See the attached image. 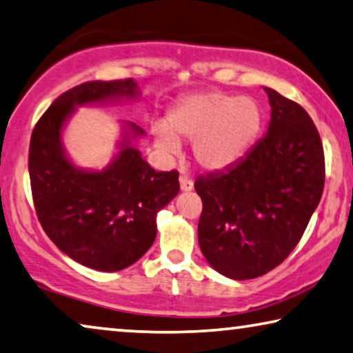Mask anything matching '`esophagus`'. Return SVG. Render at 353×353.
Wrapping results in <instances>:
<instances>
[{"label":"esophagus","mask_w":353,"mask_h":353,"mask_svg":"<svg viewBox=\"0 0 353 353\" xmlns=\"http://www.w3.org/2000/svg\"><path fill=\"white\" fill-rule=\"evenodd\" d=\"M179 182H181V190L182 192H192L193 190V182L187 176H181Z\"/></svg>","instance_id":"1"}]
</instances>
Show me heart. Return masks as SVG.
<instances>
[{
	"label": "heart",
	"mask_w": 353,
	"mask_h": 353,
	"mask_svg": "<svg viewBox=\"0 0 353 353\" xmlns=\"http://www.w3.org/2000/svg\"><path fill=\"white\" fill-rule=\"evenodd\" d=\"M261 122L254 98L204 92L181 99L168 114V125H155L154 138L166 155L179 154L181 139L192 141L193 159L203 170L223 171L244 159Z\"/></svg>",
	"instance_id": "1"
}]
</instances>
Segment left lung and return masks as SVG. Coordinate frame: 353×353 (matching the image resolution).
<instances>
[{"mask_svg": "<svg viewBox=\"0 0 353 353\" xmlns=\"http://www.w3.org/2000/svg\"><path fill=\"white\" fill-rule=\"evenodd\" d=\"M266 134L243 160L194 181L203 212L198 241L204 259L234 281L255 279L290 255L323 192L319 131L299 104L270 87Z\"/></svg>", "mask_w": 353, "mask_h": 353, "instance_id": "8db88e82", "label": "left lung"}]
</instances>
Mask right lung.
I'll return each instance as SVG.
<instances>
[{"label": "right lung", "mask_w": 353, "mask_h": 353, "mask_svg": "<svg viewBox=\"0 0 353 353\" xmlns=\"http://www.w3.org/2000/svg\"><path fill=\"white\" fill-rule=\"evenodd\" d=\"M139 98L133 79L85 82L60 94L31 134L28 171L42 228L63 254L97 271L125 270L150 249L157 214L181 188L179 174L150 168L136 147L145 131L133 122H119L117 152L103 170L77 166L63 133L77 108Z\"/></svg>", "instance_id": "right-lung-1"}]
</instances>
